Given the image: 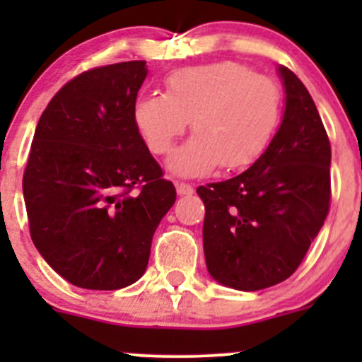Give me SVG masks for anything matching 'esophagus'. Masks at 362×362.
Instances as JSON below:
<instances>
[{"label": "esophagus", "instance_id": "1", "mask_svg": "<svg viewBox=\"0 0 362 362\" xmlns=\"http://www.w3.org/2000/svg\"><path fill=\"white\" fill-rule=\"evenodd\" d=\"M175 187H177V192L180 196H189L194 192V187L191 184H185V182H175Z\"/></svg>", "mask_w": 362, "mask_h": 362}]
</instances>
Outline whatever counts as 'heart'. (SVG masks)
Instances as JSON below:
<instances>
[{"label":"heart","instance_id":"obj_1","mask_svg":"<svg viewBox=\"0 0 362 362\" xmlns=\"http://www.w3.org/2000/svg\"><path fill=\"white\" fill-rule=\"evenodd\" d=\"M164 94L138 98L133 119L156 156L168 154L191 120L194 136L168 159L170 171L180 177H202L217 166H249L279 129V83L240 63L177 69L164 78Z\"/></svg>","mask_w":362,"mask_h":362}]
</instances>
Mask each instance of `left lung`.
I'll return each mask as SVG.
<instances>
[{"label":"left lung","instance_id":"8db88e82","mask_svg":"<svg viewBox=\"0 0 362 362\" xmlns=\"http://www.w3.org/2000/svg\"><path fill=\"white\" fill-rule=\"evenodd\" d=\"M279 75L286 108L268 148L243 173L196 189L208 273L231 289L289 279L329 211V138L301 80L286 66Z\"/></svg>","mask_w":362,"mask_h":362}]
</instances>
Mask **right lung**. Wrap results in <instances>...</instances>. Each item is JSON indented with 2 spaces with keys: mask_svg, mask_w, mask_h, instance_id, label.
<instances>
[{
  "mask_svg": "<svg viewBox=\"0 0 362 362\" xmlns=\"http://www.w3.org/2000/svg\"><path fill=\"white\" fill-rule=\"evenodd\" d=\"M147 73L145 61L80 73L36 126L23 178L29 233L50 268L82 289L136 282L177 199L133 119Z\"/></svg>",
  "mask_w": 362,
  "mask_h": 362,
  "instance_id": "add662e5",
  "label": "right lung"
}]
</instances>
